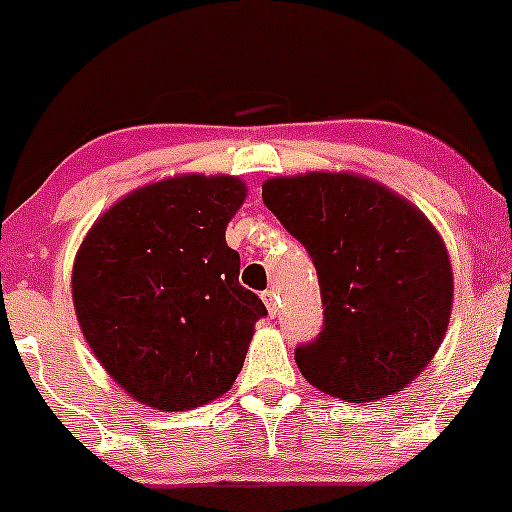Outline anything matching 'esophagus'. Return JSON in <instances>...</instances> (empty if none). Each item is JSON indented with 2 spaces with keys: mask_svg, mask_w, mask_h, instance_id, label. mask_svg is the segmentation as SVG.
Instances as JSON below:
<instances>
[{
  "mask_svg": "<svg viewBox=\"0 0 512 512\" xmlns=\"http://www.w3.org/2000/svg\"><path fill=\"white\" fill-rule=\"evenodd\" d=\"M263 302H266V307H268V315L276 317L278 315V293L276 290H266V293H263Z\"/></svg>",
  "mask_w": 512,
  "mask_h": 512,
  "instance_id": "1",
  "label": "esophagus"
}]
</instances>
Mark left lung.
<instances>
[{
	"mask_svg": "<svg viewBox=\"0 0 512 512\" xmlns=\"http://www.w3.org/2000/svg\"><path fill=\"white\" fill-rule=\"evenodd\" d=\"M263 202L320 278L324 329L295 349L307 383L373 403L415 381L447 334L454 298L430 219L376 180L327 170L268 178Z\"/></svg>",
	"mask_w": 512,
	"mask_h": 512,
	"instance_id": "left-lung-1",
	"label": "left lung"
}]
</instances>
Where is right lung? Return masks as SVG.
Returning a JSON list of instances; mask_svg holds the SVG:
<instances>
[{"mask_svg":"<svg viewBox=\"0 0 512 512\" xmlns=\"http://www.w3.org/2000/svg\"><path fill=\"white\" fill-rule=\"evenodd\" d=\"M234 175H173L131 190L92 224L73 263L82 337L146 408L192 410L234 386L266 315L239 285L224 232L246 200Z\"/></svg>","mask_w":512,"mask_h":512,"instance_id":"obj_1","label":"right lung"}]
</instances>
